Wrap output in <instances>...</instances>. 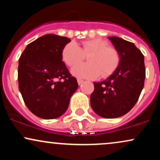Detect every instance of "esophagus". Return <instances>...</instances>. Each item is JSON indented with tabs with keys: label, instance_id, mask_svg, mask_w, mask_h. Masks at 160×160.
I'll return each instance as SVG.
<instances>
[{
	"label": "esophagus",
	"instance_id": "1",
	"mask_svg": "<svg viewBox=\"0 0 160 160\" xmlns=\"http://www.w3.org/2000/svg\"><path fill=\"white\" fill-rule=\"evenodd\" d=\"M78 82L79 85H81L82 82H83V80H81V79H78Z\"/></svg>",
	"mask_w": 160,
	"mask_h": 160
}]
</instances>
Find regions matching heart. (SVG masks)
<instances>
[{
    "label": "heart",
    "instance_id": "b5f03b06",
    "mask_svg": "<svg viewBox=\"0 0 160 160\" xmlns=\"http://www.w3.org/2000/svg\"><path fill=\"white\" fill-rule=\"evenodd\" d=\"M106 40L92 39L82 43V48L74 41L67 43L62 51V60L66 65L73 66L80 62L83 54L87 56L88 63H80L71 69L75 77L95 79L100 74L108 77L111 74L120 63V56L117 49L111 47Z\"/></svg>",
    "mask_w": 160,
    "mask_h": 160
}]
</instances>
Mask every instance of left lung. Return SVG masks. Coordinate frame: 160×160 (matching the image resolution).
<instances>
[{"label":"left lung","mask_w":160,"mask_h":160,"mask_svg":"<svg viewBox=\"0 0 160 160\" xmlns=\"http://www.w3.org/2000/svg\"><path fill=\"white\" fill-rule=\"evenodd\" d=\"M120 56V63L111 76L93 82L90 96L93 111L104 118L127 113L138 100L144 85V57L133 43L118 37H108Z\"/></svg>","instance_id":"8db88e82"}]
</instances>
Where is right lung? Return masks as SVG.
<instances>
[{
  "label": "right lung",
  "mask_w": 160,
  "mask_h": 160,
  "mask_svg": "<svg viewBox=\"0 0 160 160\" xmlns=\"http://www.w3.org/2000/svg\"><path fill=\"white\" fill-rule=\"evenodd\" d=\"M70 41L66 37L46 34L27 45L19 59V89L27 108L40 118L61 117L78 88L62 58Z\"/></svg>",
  "instance_id": "add662e5"
}]
</instances>
